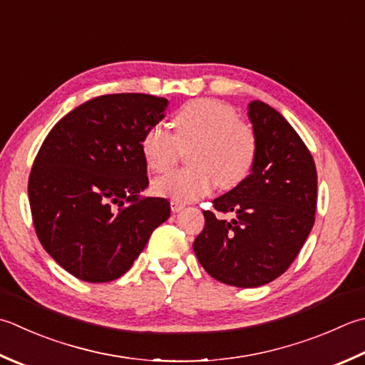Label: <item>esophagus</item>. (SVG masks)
<instances>
[{
  "instance_id": "esophagus-1",
  "label": "esophagus",
  "mask_w": 365,
  "mask_h": 365,
  "mask_svg": "<svg viewBox=\"0 0 365 365\" xmlns=\"http://www.w3.org/2000/svg\"><path fill=\"white\" fill-rule=\"evenodd\" d=\"M185 207L183 202L177 201V199H170V209H173V212H180Z\"/></svg>"
}]
</instances>
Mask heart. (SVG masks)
Instances as JSON below:
<instances>
[{"label": "heart", "instance_id": "b5f03b06", "mask_svg": "<svg viewBox=\"0 0 365 365\" xmlns=\"http://www.w3.org/2000/svg\"><path fill=\"white\" fill-rule=\"evenodd\" d=\"M190 145H195L188 153L191 168L173 170L153 183L156 192L180 202L207 195L217 182L221 188L244 182L258 155L253 128L239 120L232 106L212 98L185 103L174 115V131L156 123L140 140L142 155L155 173L173 168L180 150Z\"/></svg>", "mask_w": 365, "mask_h": 365}]
</instances>
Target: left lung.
<instances>
[{
  "instance_id": "8db88e82",
  "label": "left lung",
  "mask_w": 365,
  "mask_h": 365,
  "mask_svg": "<svg viewBox=\"0 0 365 365\" xmlns=\"http://www.w3.org/2000/svg\"><path fill=\"white\" fill-rule=\"evenodd\" d=\"M258 139L244 182L213 199L192 250L205 272L237 288H256L287 272L315 223L317 168L310 150L274 107L252 101ZM217 212H234L232 220Z\"/></svg>"
}]
</instances>
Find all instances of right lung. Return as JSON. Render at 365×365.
I'll return each mask as SVG.
<instances>
[{
    "instance_id": "obj_1",
    "label": "right lung",
    "mask_w": 365,
    "mask_h": 365,
    "mask_svg": "<svg viewBox=\"0 0 365 365\" xmlns=\"http://www.w3.org/2000/svg\"><path fill=\"white\" fill-rule=\"evenodd\" d=\"M168 104L144 93L93 98L42 142L28 178L34 231L78 280L106 283L123 275L169 218L168 199L139 197L148 187L142 135L164 118Z\"/></svg>"
}]
</instances>
